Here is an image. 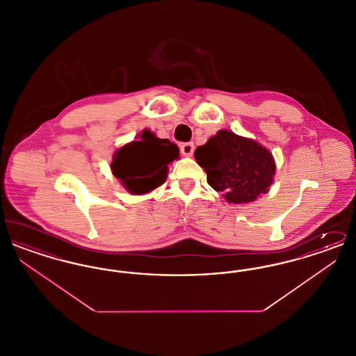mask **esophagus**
<instances>
[{
	"label": "esophagus",
	"instance_id": "1",
	"mask_svg": "<svg viewBox=\"0 0 356 356\" xmlns=\"http://www.w3.org/2000/svg\"><path fill=\"white\" fill-rule=\"evenodd\" d=\"M180 151L184 156H192L195 151V145H193V143H183L180 147Z\"/></svg>",
	"mask_w": 356,
	"mask_h": 356
}]
</instances>
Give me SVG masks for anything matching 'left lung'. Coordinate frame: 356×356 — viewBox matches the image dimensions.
<instances>
[{
	"mask_svg": "<svg viewBox=\"0 0 356 356\" xmlns=\"http://www.w3.org/2000/svg\"><path fill=\"white\" fill-rule=\"evenodd\" d=\"M207 181L229 203L245 204L266 193L275 175L271 153L254 140L219 131L195 151Z\"/></svg>",
	"mask_w": 356,
	"mask_h": 356,
	"instance_id": "left-lung-1",
	"label": "left lung"
}]
</instances>
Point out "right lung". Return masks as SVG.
Here are the masks:
<instances>
[{"label":"right lung","instance_id":"obj_1","mask_svg":"<svg viewBox=\"0 0 356 356\" xmlns=\"http://www.w3.org/2000/svg\"><path fill=\"white\" fill-rule=\"evenodd\" d=\"M179 154L175 143L144 131L140 141H132L115 153L112 172L129 192L147 193L165 181L167 165Z\"/></svg>","mask_w":356,"mask_h":356}]
</instances>
